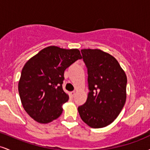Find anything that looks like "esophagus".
Masks as SVG:
<instances>
[{
	"label": "esophagus",
	"instance_id": "esophagus-1",
	"mask_svg": "<svg viewBox=\"0 0 150 150\" xmlns=\"http://www.w3.org/2000/svg\"><path fill=\"white\" fill-rule=\"evenodd\" d=\"M70 96H71L72 97H73L74 96H75V92H70Z\"/></svg>",
	"mask_w": 150,
	"mask_h": 150
}]
</instances>
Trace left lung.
<instances>
[{"label": "left lung", "instance_id": "8db88e82", "mask_svg": "<svg viewBox=\"0 0 150 150\" xmlns=\"http://www.w3.org/2000/svg\"><path fill=\"white\" fill-rule=\"evenodd\" d=\"M87 68L89 92L79 106L82 120L89 127L101 128L114 121L126 101L127 77L117 60L100 49H82Z\"/></svg>", "mask_w": 150, "mask_h": 150}]
</instances>
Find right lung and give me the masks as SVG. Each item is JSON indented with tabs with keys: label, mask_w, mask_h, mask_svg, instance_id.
I'll return each mask as SVG.
<instances>
[{
	"label": "right lung",
	"mask_w": 150,
	"mask_h": 150,
	"mask_svg": "<svg viewBox=\"0 0 150 150\" xmlns=\"http://www.w3.org/2000/svg\"><path fill=\"white\" fill-rule=\"evenodd\" d=\"M81 58L78 49L50 46L28 60L22 70L18 91L22 106L31 118L49 123L61 116L63 104L69 99L62 87L64 71Z\"/></svg>",
	"instance_id": "1"
}]
</instances>
